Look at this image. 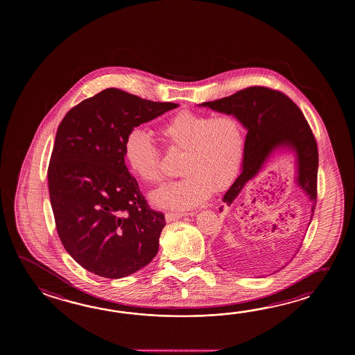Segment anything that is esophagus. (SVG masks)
<instances>
[{
  "mask_svg": "<svg viewBox=\"0 0 355 355\" xmlns=\"http://www.w3.org/2000/svg\"><path fill=\"white\" fill-rule=\"evenodd\" d=\"M185 216H189L188 213H171V211H168V213L165 214V218H166V222H173V220L182 218V217H185ZM190 216H191V214H190Z\"/></svg>",
  "mask_w": 355,
  "mask_h": 355,
  "instance_id": "esophagus-1",
  "label": "esophagus"
}]
</instances>
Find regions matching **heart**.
<instances>
[{"mask_svg": "<svg viewBox=\"0 0 355 355\" xmlns=\"http://www.w3.org/2000/svg\"><path fill=\"white\" fill-rule=\"evenodd\" d=\"M171 148L185 152L181 180L153 191L152 203L159 208L188 211L204 203L214 190L226 189L241 168L245 136L232 115L181 112L159 125ZM124 157L132 173L146 182H159L164 175L159 152L150 133L132 129L124 142Z\"/></svg>", "mask_w": 355, "mask_h": 355, "instance_id": "obj_1", "label": "heart"}]
</instances>
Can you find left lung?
Returning <instances> with one entry per match:
<instances>
[{
  "mask_svg": "<svg viewBox=\"0 0 355 355\" xmlns=\"http://www.w3.org/2000/svg\"><path fill=\"white\" fill-rule=\"evenodd\" d=\"M199 106L232 115L248 130L241 174L227 190L219 211L234 203L242 190L260 176L275 153L286 152L295 157V184L311 203L309 226L316 207L318 152L315 137L300 107L279 91L260 86Z\"/></svg>",
  "mask_w": 355,
  "mask_h": 355,
  "instance_id": "1",
  "label": "left lung"
}]
</instances>
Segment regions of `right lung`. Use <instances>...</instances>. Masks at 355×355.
Returning <instances> with one entry per match:
<instances>
[{"instance_id":"1","label":"right lung","mask_w":355,"mask_h":355,"mask_svg":"<svg viewBox=\"0 0 355 355\" xmlns=\"http://www.w3.org/2000/svg\"><path fill=\"white\" fill-rule=\"evenodd\" d=\"M119 89L72 107L60 121L48 187L60 242L83 269L119 279L150 264L166 225L129 174L124 142L132 129L171 109Z\"/></svg>"}]
</instances>
